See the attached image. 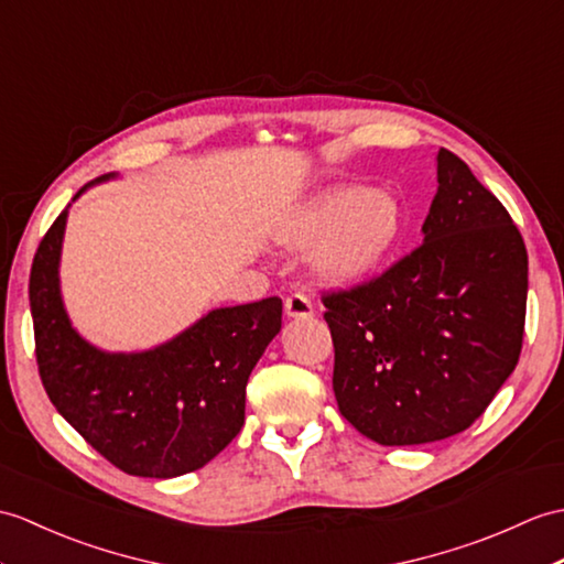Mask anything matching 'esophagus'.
<instances>
[{
	"label": "esophagus",
	"mask_w": 564,
	"mask_h": 564,
	"mask_svg": "<svg viewBox=\"0 0 564 564\" xmlns=\"http://www.w3.org/2000/svg\"><path fill=\"white\" fill-rule=\"evenodd\" d=\"M285 314L291 319H307L314 314V307L310 303V297L303 293H293L291 297H285Z\"/></svg>",
	"instance_id": "obj_1"
}]
</instances>
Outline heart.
Segmentation results:
<instances>
[{
  "instance_id": "1",
  "label": "heart",
  "mask_w": 564,
  "mask_h": 564,
  "mask_svg": "<svg viewBox=\"0 0 564 564\" xmlns=\"http://www.w3.org/2000/svg\"><path fill=\"white\" fill-rule=\"evenodd\" d=\"M405 214L394 192L329 187L297 206L279 228L285 250L312 252V271L322 283H360L397 250Z\"/></svg>"
}]
</instances>
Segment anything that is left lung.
Returning <instances> with one entry per match:
<instances>
[{"mask_svg": "<svg viewBox=\"0 0 564 564\" xmlns=\"http://www.w3.org/2000/svg\"><path fill=\"white\" fill-rule=\"evenodd\" d=\"M423 245L382 276L322 297L338 411L384 447L466 430L514 372L527 319L521 232L447 149Z\"/></svg>", "mask_w": 564, "mask_h": 564, "instance_id": "obj_1", "label": "left lung"}]
</instances>
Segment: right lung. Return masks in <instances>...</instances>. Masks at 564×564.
I'll use <instances>...</instances> for the list:
<instances>
[{
    "mask_svg": "<svg viewBox=\"0 0 564 564\" xmlns=\"http://www.w3.org/2000/svg\"><path fill=\"white\" fill-rule=\"evenodd\" d=\"M115 177L88 182L72 202ZM69 206L37 247L29 283L35 358L50 401L129 476L175 478L206 466L245 423L247 379L281 332V297L216 307L149 350H102L76 332L62 300Z\"/></svg>",
    "mask_w": 564,
    "mask_h": 564,
    "instance_id": "obj_1",
    "label": "right lung"
}]
</instances>
